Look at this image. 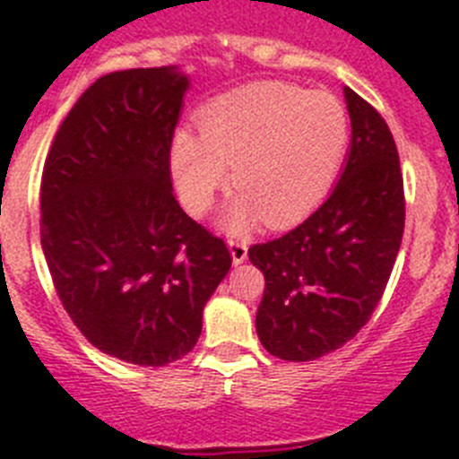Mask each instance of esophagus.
<instances>
[{
    "label": "esophagus",
    "instance_id": "obj_1",
    "mask_svg": "<svg viewBox=\"0 0 459 459\" xmlns=\"http://www.w3.org/2000/svg\"><path fill=\"white\" fill-rule=\"evenodd\" d=\"M229 251H230V257H233V264L238 266V264L247 262V255H248V248L247 244L239 242V239H229Z\"/></svg>",
    "mask_w": 459,
    "mask_h": 459
}]
</instances>
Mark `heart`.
Masks as SVG:
<instances>
[{
	"mask_svg": "<svg viewBox=\"0 0 459 459\" xmlns=\"http://www.w3.org/2000/svg\"><path fill=\"white\" fill-rule=\"evenodd\" d=\"M200 135L170 140V173L184 206L200 215L229 182L238 195L221 229L248 233L266 220L289 226L331 191L349 148V113L326 91L281 82L235 88L200 110Z\"/></svg>",
	"mask_w": 459,
	"mask_h": 459,
	"instance_id": "obj_1",
	"label": "heart"
}]
</instances>
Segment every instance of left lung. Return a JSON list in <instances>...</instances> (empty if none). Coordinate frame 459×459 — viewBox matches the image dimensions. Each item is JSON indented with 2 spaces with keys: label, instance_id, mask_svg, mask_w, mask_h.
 Returning <instances> with one entry per match:
<instances>
[{
  "label": "left lung",
  "instance_id": "obj_1",
  "mask_svg": "<svg viewBox=\"0 0 459 459\" xmlns=\"http://www.w3.org/2000/svg\"><path fill=\"white\" fill-rule=\"evenodd\" d=\"M351 148L326 202L248 248L266 289L255 326L271 355L311 362L353 340L382 299L404 233V182L386 122L344 86Z\"/></svg>",
  "mask_w": 459,
  "mask_h": 459
}]
</instances>
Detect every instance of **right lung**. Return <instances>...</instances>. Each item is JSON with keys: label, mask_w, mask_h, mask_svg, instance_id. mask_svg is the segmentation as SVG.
Masks as SVG:
<instances>
[{"label": "right lung", "mask_w": 459, "mask_h": 459, "mask_svg": "<svg viewBox=\"0 0 459 459\" xmlns=\"http://www.w3.org/2000/svg\"><path fill=\"white\" fill-rule=\"evenodd\" d=\"M191 77L179 66L100 77L59 126L41 175V248L64 308L101 353L140 367L184 358L230 268L182 211L170 140Z\"/></svg>", "instance_id": "add662e5"}]
</instances>
